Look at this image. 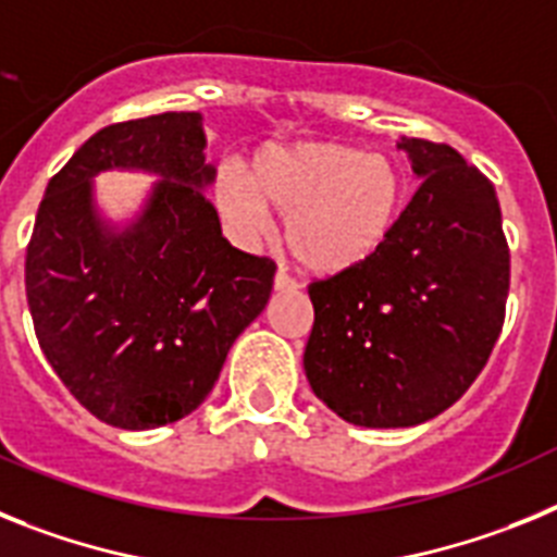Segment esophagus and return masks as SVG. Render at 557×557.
Listing matches in <instances>:
<instances>
[{
    "label": "esophagus",
    "instance_id": "1",
    "mask_svg": "<svg viewBox=\"0 0 557 557\" xmlns=\"http://www.w3.org/2000/svg\"><path fill=\"white\" fill-rule=\"evenodd\" d=\"M297 288V280H292L285 272L274 274V292H294Z\"/></svg>",
    "mask_w": 557,
    "mask_h": 557
}]
</instances>
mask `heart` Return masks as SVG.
I'll return each mask as SVG.
<instances>
[{
	"mask_svg": "<svg viewBox=\"0 0 557 557\" xmlns=\"http://www.w3.org/2000/svg\"><path fill=\"white\" fill-rule=\"evenodd\" d=\"M215 205L244 240L263 238L265 207L285 219V246L311 274H345L370 263L404 224L409 187L400 164L342 143L265 145L249 178L215 176Z\"/></svg>",
	"mask_w": 557,
	"mask_h": 557,
	"instance_id": "1",
	"label": "heart"
}]
</instances>
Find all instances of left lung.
<instances>
[{
    "label": "left lung",
    "instance_id": "8db88e82",
    "mask_svg": "<svg viewBox=\"0 0 557 557\" xmlns=\"http://www.w3.org/2000/svg\"><path fill=\"white\" fill-rule=\"evenodd\" d=\"M423 178L370 263L311 283L308 384L338 418L406 429L437 418L487 364L510 288L493 185L451 145L400 137Z\"/></svg>",
    "mask_w": 557,
    "mask_h": 557
}]
</instances>
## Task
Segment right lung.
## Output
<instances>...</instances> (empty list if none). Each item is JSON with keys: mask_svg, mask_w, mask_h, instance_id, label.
I'll return each mask as SVG.
<instances>
[{"mask_svg": "<svg viewBox=\"0 0 557 557\" xmlns=\"http://www.w3.org/2000/svg\"><path fill=\"white\" fill-rule=\"evenodd\" d=\"M205 148L198 111L106 125L50 178L27 246L24 285L45 359L77 404L128 432L198 409L272 294L277 265L221 235ZM106 170L158 176L125 227L94 201Z\"/></svg>", "mask_w": 557, "mask_h": 557, "instance_id": "1", "label": "right lung"}]
</instances>
